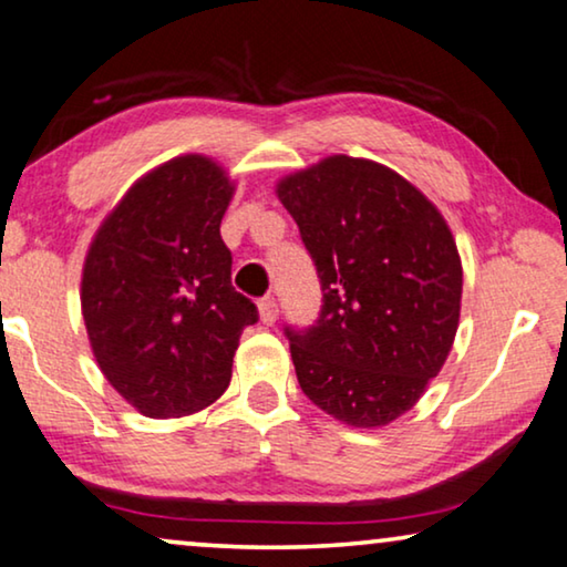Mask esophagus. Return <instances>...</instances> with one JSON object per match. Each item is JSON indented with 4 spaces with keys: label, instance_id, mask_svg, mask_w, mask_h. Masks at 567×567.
Segmentation results:
<instances>
[{
    "label": "esophagus",
    "instance_id": "34e87169",
    "mask_svg": "<svg viewBox=\"0 0 567 567\" xmlns=\"http://www.w3.org/2000/svg\"><path fill=\"white\" fill-rule=\"evenodd\" d=\"M277 300L275 298H261L259 300V321L265 326H272L277 321Z\"/></svg>",
    "mask_w": 567,
    "mask_h": 567
}]
</instances>
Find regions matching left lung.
Here are the masks:
<instances>
[{
	"label": "left lung",
	"instance_id": "obj_1",
	"mask_svg": "<svg viewBox=\"0 0 567 567\" xmlns=\"http://www.w3.org/2000/svg\"><path fill=\"white\" fill-rule=\"evenodd\" d=\"M323 306L285 326L298 382L349 426H385L424 395L460 323L462 265L442 213L401 174L329 156L280 179Z\"/></svg>",
	"mask_w": 567,
	"mask_h": 567
}]
</instances>
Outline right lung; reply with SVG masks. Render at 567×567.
I'll return each instance as SVG.
<instances>
[{
    "label": "right lung",
    "mask_w": 567,
    "mask_h": 567,
    "mask_svg": "<svg viewBox=\"0 0 567 567\" xmlns=\"http://www.w3.org/2000/svg\"><path fill=\"white\" fill-rule=\"evenodd\" d=\"M234 185L213 158L177 156L127 189L86 251L82 316L102 374L148 419L218 401L257 306L230 285L220 220Z\"/></svg>",
    "instance_id": "1"
}]
</instances>
